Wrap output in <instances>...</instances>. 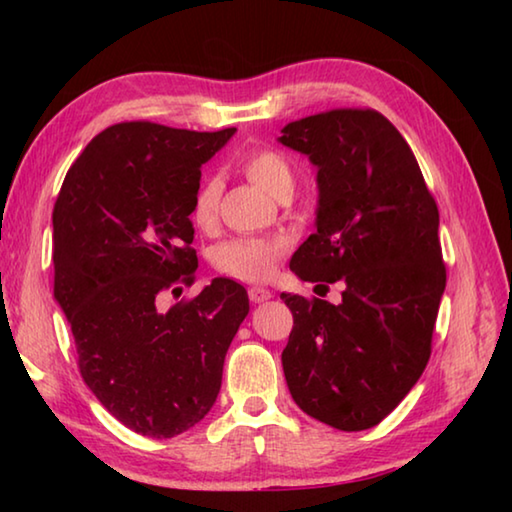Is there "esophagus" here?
<instances>
[{
    "instance_id": "1",
    "label": "esophagus",
    "mask_w": 512,
    "mask_h": 512,
    "mask_svg": "<svg viewBox=\"0 0 512 512\" xmlns=\"http://www.w3.org/2000/svg\"><path fill=\"white\" fill-rule=\"evenodd\" d=\"M248 296H250V300L255 302V305H262V302L273 298V291H268L266 287H250Z\"/></svg>"
}]
</instances>
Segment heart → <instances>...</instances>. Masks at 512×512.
I'll return each mask as SVG.
<instances>
[{
    "mask_svg": "<svg viewBox=\"0 0 512 512\" xmlns=\"http://www.w3.org/2000/svg\"><path fill=\"white\" fill-rule=\"evenodd\" d=\"M241 169L253 183L268 196H282L293 189V169L280 153L271 149H257L241 158ZM219 205V180L205 178L196 189L192 205V221L196 228L207 230L216 221ZM282 246L268 239H230L214 250V264L221 273L237 280H266L273 273Z\"/></svg>",
    "mask_w": 512,
    "mask_h": 512,
    "instance_id": "1",
    "label": "heart"
}]
</instances>
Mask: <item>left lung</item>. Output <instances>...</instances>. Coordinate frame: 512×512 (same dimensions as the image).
Segmentation results:
<instances>
[{
    "label": "left lung",
    "instance_id": "left-lung-1",
    "mask_svg": "<svg viewBox=\"0 0 512 512\" xmlns=\"http://www.w3.org/2000/svg\"><path fill=\"white\" fill-rule=\"evenodd\" d=\"M277 142L318 169L316 232L291 257L302 282H343V300L282 293L293 314L282 368L311 418L379 424L420 379L445 291L438 207L400 131L377 110L291 121Z\"/></svg>",
    "mask_w": 512,
    "mask_h": 512
}]
</instances>
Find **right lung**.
Returning a JSON list of instances; mask_svg holds the SVG:
<instances>
[{"instance_id":"obj_1","label":"right lung","mask_w":512,"mask_h":512,"mask_svg":"<svg viewBox=\"0 0 512 512\" xmlns=\"http://www.w3.org/2000/svg\"><path fill=\"white\" fill-rule=\"evenodd\" d=\"M235 133L115 124L85 146L54 205V298L83 381L142 436L173 438L210 413L250 311L246 289L228 277L158 309L160 293L194 280L189 214L201 167Z\"/></svg>"}]
</instances>
